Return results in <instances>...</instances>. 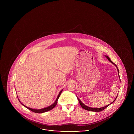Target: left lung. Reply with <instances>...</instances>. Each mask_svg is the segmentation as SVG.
Instances as JSON below:
<instances>
[{
	"label": "left lung",
	"instance_id": "8db88e82",
	"mask_svg": "<svg viewBox=\"0 0 134 134\" xmlns=\"http://www.w3.org/2000/svg\"><path fill=\"white\" fill-rule=\"evenodd\" d=\"M105 57H106V58L109 60V61H110L111 63H112L113 64H114V66H115V67H116V68L118 69V75H119V70L118 69V67H117V66L115 65L114 63V62H113V61H111L110 59V57H108V56H107V55H105ZM118 97V96H116V98L114 100V101L113 102H112L111 103H110V104H109V105H106V106H105V107H102V108H91V107H88V106H87V105H85L80 100V99L79 98L77 97V100H78V101L79 102V103H80V105H81V107L83 109H85V110H89V111H95V112H99V111H102L103 110H104V109H105L106 108H107L109 105H111V104H113V103H114V102L115 101V100H116V98Z\"/></svg>",
	"mask_w": 134,
	"mask_h": 134
}]
</instances>
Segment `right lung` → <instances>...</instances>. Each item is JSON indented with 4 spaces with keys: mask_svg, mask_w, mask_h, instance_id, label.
<instances>
[{
    "mask_svg": "<svg viewBox=\"0 0 134 134\" xmlns=\"http://www.w3.org/2000/svg\"><path fill=\"white\" fill-rule=\"evenodd\" d=\"M63 91V89H62L61 91L59 92V93L58 94V96H57V99L55 100V102L53 103V104H52L51 105H49L48 107H46V108H43V109H32V108H29V107H26V105H24L23 103H21V102L20 101V100H19V99L18 98V100H19V102H20V103H21V104L22 105H24V107H25L26 108H27V109H29V110H30L31 111H32L33 112H34V113H45V112H47V111H48L49 110H52L53 109L56 105H57V100H58V98L59 97H60V94H61V92H62V91Z\"/></svg>",
    "mask_w": 134,
    "mask_h": 134,
    "instance_id": "add662e5",
    "label": "right lung"
}]
</instances>
